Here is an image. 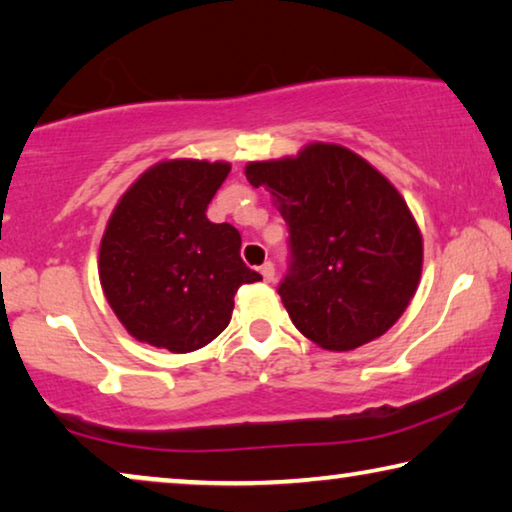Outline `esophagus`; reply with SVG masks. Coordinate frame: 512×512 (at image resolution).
Returning <instances> with one entry per match:
<instances>
[{"label":"esophagus","mask_w":512,"mask_h":512,"mask_svg":"<svg viewBox=\"0 0 512 512\" xmlns=\"http://www.w3.org/2000/svg\"><path fill=\"white\" fill-rule=\"evenodd\" d=\"M258 270H261V274H263V279L267 281V283H272L274 281V265L267 261V263H263L261 267H258Z\"/></svg>","instance_id":"obj_1"}]
</instances>
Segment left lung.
<instances>
[{
    "mask_svg": "<svg viewBox=\"0 0 512 512\" xmlns=\"http://www.w3.org/2000/svg\"><path fill=\"white\" fill-rule=\"evenodd\" d=\"M288 224L290 265L281 302L325 350H355L382 336L416 293L423 240L403 196L364 157L309 144L297 157L249 162Z\"/></svg>",
    "mask_w": 512,
    "mask_h": 512,
    "instance_id": "1",
    "label": "left lung"
}]
</instances>
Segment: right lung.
I'll list each match as a JSON object with an SVG mask.
<instances>
[{
    "mask_svg": "<svg viewBox=\"0 0 512 512\" xmlns=\"http://www.w3.org/2000/svg\"><path fill=\"white\" fill-rule=\"evenodd\" d=\"M229 162L167 160L121 196L100 242V283L121 325L169 352L208 345L231 322L242 283L263 277L242 263V238L212 224L208 203Z\"/></svg>",
    "mask_w": 512,
    "mask_h": 512,
    "instance_id": "obj_1",
    "label": "right lung"
}]
</instances>
